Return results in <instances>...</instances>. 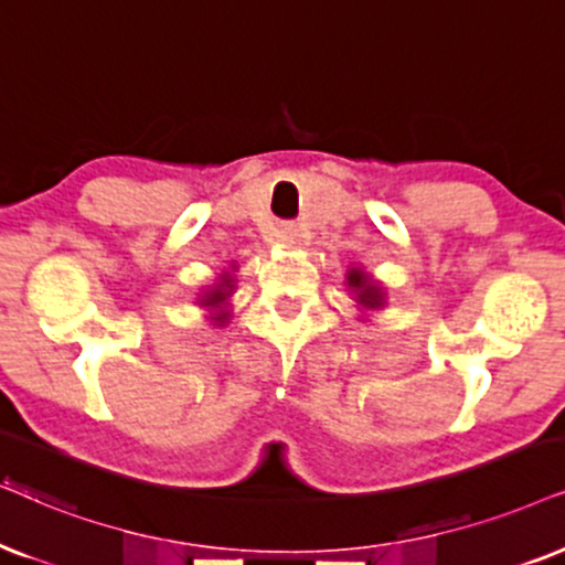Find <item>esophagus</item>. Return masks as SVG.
I'll list each match as a JSON object with an SVG mask.
<instances>
[{"label":"esophagus","mask_w":565,"mask_h":565,"mask_svg":"<svg viewBox=\"0 0 565 565\" xmlns=\"http://www.w3.org/2000/svg\"><path fill=\"white\" fill-rule=\"evenodd\" d=\"M276 237H278V242H284V245H295L297 237H299V230L295 224H284L281 230H278Z\"/></svg>","instance_id":"1"}]
</instances>
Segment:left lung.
<instances>
[{
  "instance_id": "left-lung-1",
  "label": "left lung",
  "mask_w": 565,
  "mask_h": 565,
  "mask_svg": "<svg viewBox=\"0 0 565 565\" xmlns=\"http://www.w3.org/2000/svg\"><path fill=\"white\" fill-rule=\"evenodd\" d=\"M347 287L354 295V302L360 310H381L385 305V289L375 281L367 270L352 266L347 270Z\"/></svg>"
}]
</instances>
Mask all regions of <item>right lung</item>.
Masks as SVG:
<instances>
[{"mask_svg":"<svg viewBox=\"0 0 565 565\" xmlns=\"http://www.w3.org/2000/svg\"><path fill=\"white\" fill-rule=\"evenodd\" d=\"M234 270H237V266H232V270H224V274H218L216 281H213L211 287H205L198 295V305L203 307L205 312H209L211 326H226V323H230V318H232L230 297L234 295V289H237V278H234Z\"/></svg>","mask_w":565,"mask_h":565,"instance_id":"right-lung-1","label":"right lung"}]
</instances>
